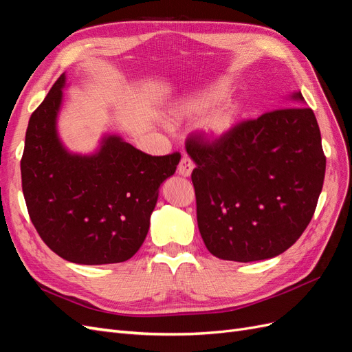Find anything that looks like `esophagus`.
<instances>
[{
	"instance_id": "obj_1",
	"label": "esophagus",
	"mask_w": 352,
	"mask_h": 352,
	"mask_svg": "<svg viewBox=\"0 0 352 352\" xmlns=\"http://www.w3.org/2000/svg\"><path fill=\"white\" fill-rule=\"evenodd\" d=\"M194 167H195V164L192 160H190L188 155H184L182 158H180V163L177 166V173L182 176H190Z\"/></svg>"
}]
</instances>
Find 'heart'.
I'll list each match as a JSON object with an SVG mask.
<instances>
[{
  "mask_svg": "<svg viewBox=\"0 0 352 352\" xmlns=\"http://www.w3.org/2000/svg\"><path fill=\"white\" fill-rule=\"evenodd\" d=\"M221 92H225V88L217 87L214 91H210L208 94L202 95V97L186 101L182 107H180L179 114L182 117L199 116L207 109V105H210L216 98H219V95H221ZM236 116H238L236 104L232 101H225L219 105H214V107L210 109L204 114V117H202L201 120V127L212 138L225 136L232 127L235 126Z\"/></svg>",
  "mask_w": 352,
  "mask_h": 352,
  "instance_id": "1",
  "label": "heart"
}]
</instances>
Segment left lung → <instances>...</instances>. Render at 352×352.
<instances>
[{
    "label": "left lung",
    "instance_id": "obj_1",
    "mask_svg": "<svg viewBox=\"0 0 352 352\" xmlns=\"http://www.w3.org/2000/svg\"><path fill=\"white\" fill-rule=\"evenodd\" d=\"M294 100L302 101L301 92ZM186 151L197 164L190 179L198 229L216 257L239 263L276 257L311 221L326 155L310 107L265 111L220 138L192 133Z\"/></svg>",
    "mask_w": 352,
    "mask_h": 352
}]
</instances>
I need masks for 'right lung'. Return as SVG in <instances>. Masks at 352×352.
<instances>
[{
  "label": "right lung",
  "mask_w": 352,
  "mask_h": 352,
  "mask_svg": "<svg viewBox=\"0 0 352 352\" xmlns=\"http://www.w3.org/2000/svg\"><path fill=\"white\" fill-rule=\"evenodd\" d=\"M65 74L32 113L20 170L29 217L41 239L76 264L133 257L150 229L158 188L176 172L180 154L148 155L119 136L91 157L69 154L56 119Z\"/></svg>",
  "instance_id": "right-lung-1"
}]
</instances>
